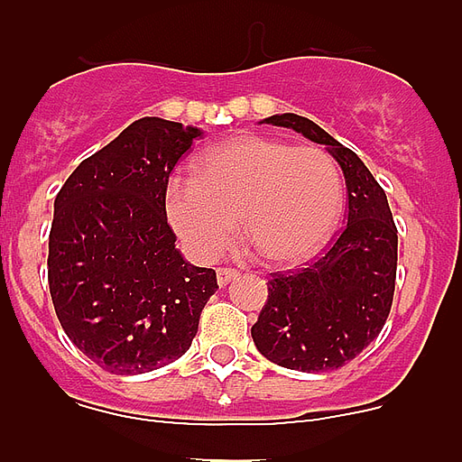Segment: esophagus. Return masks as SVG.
<instances>
[{
	"mask_svg": "<svg viewBox=\"0 0 462 462\" xmlns=\"http://www.w3.org/2000/svg\"><path fill=\"white\" fill-rule=\"evenodd\" d=\"M240 273L234 268H217V284L219 287H226L228 282H234Z\"/></svg>",
	"mask_w": 462,
	"mask_h": 462,
	"instance_id": "1",
	"label": "esophagus"
}]
</instances>
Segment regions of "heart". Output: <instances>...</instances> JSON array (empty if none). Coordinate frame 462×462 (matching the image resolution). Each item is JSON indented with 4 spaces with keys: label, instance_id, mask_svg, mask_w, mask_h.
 <instances>
[{
    "label": "heart",
    "instance_id": "obj_1",
    "mask_svg": "<svg viewBox=\"0 0 462 462\" xmlns=\"http://www.w3.org/2000/svg\"><path fill=\"white\" fill-rule=\"evenodd\" d=\"M345 185L330 154L268 136H236L203 150L194 178L164 191L169 224L201 261L217 259L243 228L245 243L273 266H296L336 234Z\"/></svg>",
    "mask_w": 462,
    "mask_h": 462
}]
</instances>
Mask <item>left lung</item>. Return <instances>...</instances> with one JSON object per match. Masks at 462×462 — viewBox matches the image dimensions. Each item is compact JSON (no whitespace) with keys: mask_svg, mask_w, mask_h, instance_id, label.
Wrapping results in <instances>:
<instances>
[{"mask_svg":"<svg viewBox=\"0 0 462 462\" xmlns=\"http://www.w3.org/2000/svg\"><path fill=\"white\" fill-rule=\"evenodd\" d=\"M326 145L346 182V226L328 252L293 275L273 273L252 340L268 361L300 373L342 368L379 336L391 312L398 228L386 194L354 150L296 113L266 117Z\"/></svg>","mask_w":462,"mask_h":462,"instance_id":"obj_1","label":"left lung"}]
</instances>
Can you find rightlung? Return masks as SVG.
I'll return each mask as SVG.
<instances>
[{
  "label": "right lung",
  "instance_id": "obj_1",
  "mask_svg": "<svg viewBox=\"0 0 462 462\" xmlns=\"http://www.w3.org/2000/svg\"><path fill=\"white\" fill-rule=\"evenodd\" d=\"M201 129L141 117L69 175L55 199L48 284L69 340L99 368L143 374L191 346L212 268L175 247L164 191Z\"/></svg>",
  "mask_w": 462,
  "mask_h": 462
}]
</instances>
